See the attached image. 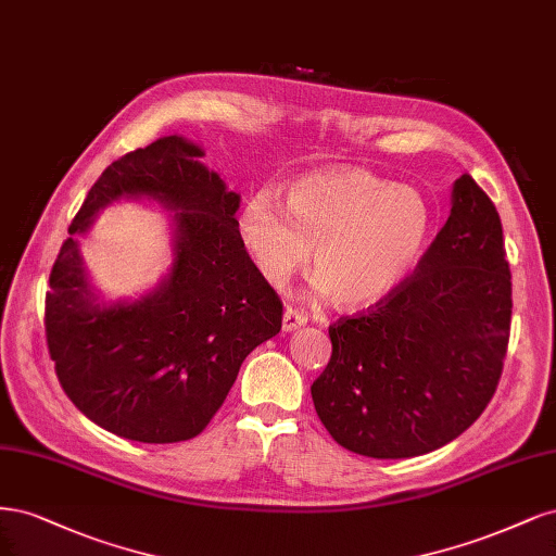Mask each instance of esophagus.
Masks as SVG:
<instances>
[{
  "label": "esophagus",
  "instance_id": "34e87169",
  "mask_svg": "<svg viewBox=\"0 0 556 556\" xmlns=\"http://www.w3.org/2000/svg\"><path fill=\"white\" fill-rule=\"evenodd\" d=\"M304 324H307V314L298 312V309H293V307H286V309H283L281 328H283L286 332H291V330H295V328H300V326H304Z\"/></svg>",
  "mask_w": 556,
  "mask_h": 556
}]
</instances>
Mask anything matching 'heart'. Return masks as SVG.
Here are the masks:
<instances>
[{"label": "heart", "mask_w": 556, "mask_h": 556, "mask_svg": "<svg viewBox=\"0 0 556 556\" xmlns=\"http://www.w3.org/2000/svg\"><path fill=\"white\" fill-rule=\"evenodd\" d=\"M240 232L267 281H289L314 247L316 289L361 307L397 289L418 265L432 207L416 189L342 168L300 177L286 189L283 207L270 193H254Z\"/></svg>", "instance_id": "heart-1"}]
</instances>
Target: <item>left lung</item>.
I'll return each instance as SVG.
<instances>
[{"label": "left lung", "instance_id": "8db88e82", "mask_svg": "<svg viewBox=\"0 0 556 556\" xmlns=\"http://www.w3.org/2000/svg\"><path fill=\"white\" fill-rule=\"evenodd\" d=\"M513 283L504 230L469 173L451 217L397 289L328 328L332 355L312 383L320 422L374 459L432 453L469 429L498 386Z\"/></svg>", "mask_w": 556, "mask_h": 556}]
</instances>
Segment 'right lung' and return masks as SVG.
I'll use <instances>...</instances> for the list:
<instances>
[{
  "label": "right lung",
  "instance_id": "1",
  "mask_svg": "<svg viewBox=\"0 0 556 556\" xmlns=\"http://www.w3.org/2000/svg\"><path fill=\"white\" fill-rule=\"evenodd\" d=\"M199 156V146L166 136L113 161L68 226L46 293L48 351L66 397L140 443L199 437L244 357L281 330L283 304L240 236V195ZM122 194L178 210L176 263L154 294L105 308L86 286L77 236Z\"/></svg>",
  "mask_w": 556,
  "mask_h": 556
}]
</instances>
